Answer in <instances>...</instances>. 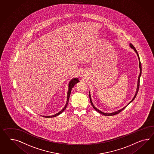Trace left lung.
<instances>
[{
  "label": "left lung",
  "mask_w": 154,
  "mask_h": 154,
  "mask_svg": "<svg viewBox=\"0 0 154 154\" xmlns=\"http://www.w3.org/2000/svg\"><path fill=\"white\" fill-rule=\"evenodd\" d=\"M129 46H130V47L132 48V49H133V50H134V51L136 53V54H137V56H138V60H139V66H140V75H139V76H138V83H137V91H136V94H135V95L134 96V97L133 98V99L131 100L130 102H129V103L128 104V105H127L125 106L123 108L121 109H120L119 110H118V111H116V112H112V113H105L104 112H101L100 110H99V109H97L95 107V106L94 105V104L92 103V102L91 98V95H90V94L89 95V97H90V102H91V104L92 106L94 108V109L96 110L97 112H100V114H102L103 115H104V116H114V115H116V114H118V113H119V112H121L123 110H124L127 106V105H128L132 101L134 100V99H135V97H136V96L137 95V93H138V90H139V87H140V77H141V75L142 73V67H141V62H140V57H139V55H138V53H137V51L136 49V48L134 47V46L132 44H129Z\"/></svg>",
  "instance_id": "obj_1"
}]
</instances>
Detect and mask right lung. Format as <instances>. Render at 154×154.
Wrapping results in <instances>:
<instances>
[{"instance_id": "right-lung-1", "label": "right lung", "mask_w": 154, "mask_h": 154, "mask_svg": "<svg viewBox=\"0 0 154 154\" xmlns=\"http://www.w3.org/2000/svg\"><path fill=\"white\" fill-rule=\"evenodd\" d=\"M79 81V79H78L77 78H75V79H72V80H71V81L69 82V86H68V88H68V94H67V100H66V105H65L64 108L60 112H58V113H57L56 114H54V115H53V116H44V117H45V118H52V117H55V116H59V114H60L61 113H62V112H64V110H66V106H67V105L68 104V101H69V97H70V95H71L72 88H73L75 85L76 83H78Z\"/></svg>"}]
</instances>
